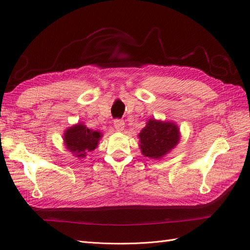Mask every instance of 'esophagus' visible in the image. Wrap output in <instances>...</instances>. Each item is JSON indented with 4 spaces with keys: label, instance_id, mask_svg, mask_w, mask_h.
<instances>
[{
    "label": "esophagus",
    "instance_id": "esophagus-1",
    "mask_svg": "<svg viewBox=\"0 0 250 250\" xmlns=\"http://www.w3.org/2000/svg\"><path fill=\"white\" fill-rule=\"evenodd\" d=\"M113 126H115L117 131H122L125 127V123L122 120H115V122H113Z\"/></svg>",
    "mask_w": 250,
    "mask_h": 250
}]
</instances>
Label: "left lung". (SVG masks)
I'll return each instance as SVG.
<instances>
[{
    "mask_svg": "<svg viewBox=\"0 0 250 250\" xmlns=\"http://www.w3.org/2000/svg\"><path fill=\"white\" fill-rule=\"evenodd\" d=\"M138 137L142 154L153 160H161L178 145L180 131L176 123L151 118Z\"/></svg>",
    "mask_w": 250,
    "mask_h": 250,
    "instance_id": "1",
    "label": "left lung"
}]
</instances>
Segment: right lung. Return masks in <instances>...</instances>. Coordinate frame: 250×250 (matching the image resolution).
<instances>
[{"label":"right lung","mask_w":250,"mask_h":250,"mask_svg":"<svg viewBox=\"0 0 250 250\" xmlns=\"http://www.w3.org/2000/svg\"><path fill=\"white\" fill-rule=\"evenodd\" d=\"M102 137L103 133L101 131L90 129L80 122L67 127L64 130L63 144L74 156L80 160L85 158L86 154L98 147Z\"/></svg>","instance_id":"right-lung-1"}]
</instances>
